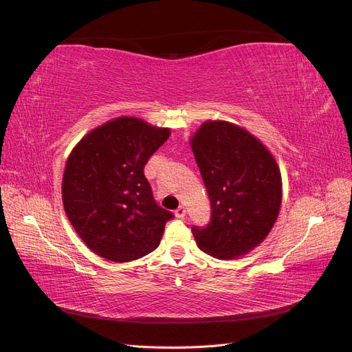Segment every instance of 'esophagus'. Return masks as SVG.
Masks as SVG:
<instances>
[{
    "label": "esophagus",
    "mask_w": 352,
    "mask_h": 352,
    "mask_svg": "<svg viewBox=\"0 0 352 352\" xmlns=\"http://www.w3.org/2000/svg\"><path fill=\"white\" fill-rule=\"evenodd\" d=\"M175 214H176V217H179V219H182V217H185V214H186V208H185L184 206H180V207H177V210L175 211Z\"/></svg>",
    "instance_id": "1"
}]
</instances>
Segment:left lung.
I'll return each mask as SVG.
<instances>
[{
  "label": "left lung",
  "mask_w": 352,
  "mask_h": 352,
  "mask_svg": "<svg viewBox=\"0 0 352 352\" xmlns=\"http://www.w3.org/2000/svg\"><path fill=\"white\" fill-rule=\"evenodd\" d=\"M211 204L206 228H192L201 251L238 258L267 238L282 202V176L272 153L243 127L207 120L189 140Z\"/></svg>",
  "instance_id": "obj_1"
}]
</instances>
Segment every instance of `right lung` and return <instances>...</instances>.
Wrapping results in <instances>:
<instances>
[{
  "instance_id": "obj_1",
  "label": "right lung",
  "mask_w": 352,
  "mask_h": 352,
  "mask_svg": "<svg viewBox=\"0 0 352 352\" xmlns=\"http://www.w3.org/2000/svg\"><path fill=\"white\" fill-rule=\"evenodd\" d=\"M168 136L167 127L122 116L95 127L72 150L63 206L80 239L100 257L126 263L160 245L173 214L155 202L144 167Z\"/></svg>"
}]
</instances>
